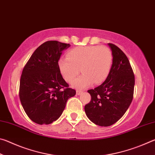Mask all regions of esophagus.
Returning <instances> with one entry per match:
<instances>
[{
  "mask_svg": "<svg viewBox=\"0 0 155 155\" xmlns=\"http://www.w3.org/2000/svg\"><path fill=\"white\" fill-rule=\"evenodd\" d=\"M83 92V91H81V90H77V95H80V94Z\"/></svg>",
  "mask_w": 155,
  "mask_h": 155,
  "instance_id": "1",
  "label": "esophagus"
}]
</instances>
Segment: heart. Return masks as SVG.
Wrapping results in <instances>:
<instances>
[{"label":"heart","mask_w":155,"mask_h":155,"mask_svg":"<svg viewBox=\"0 0 155 155\" xmlns=\"http://www.w3.org/2000/svg\"><path fill=\"white\" fill-rule=\"evenodd\" d=\"M113 64L111 50L105 46H78L68 52L67 57L58 61L60 72L68 83H72L79 71L83 73L73 83L84 88L91 83L98 84L106 79Z\"/></svg>","instance_id":"heart-1"}]
</instances>
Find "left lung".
<instances>
[{
    "instance_id": "1",
    "label": "left lung",
    "mask_w": 155,
    "mask_h": 155,
    "mask_svg": "<svg viewBox=\"0 0 155 155\" xmlns=\"http://www.w3.org/2000/svg\"><path fill=\"white\" fill-rule=\"evenodd\" d=\"M113 64L104 82L87 91L91 101L85 104L89 119L96 125L109 127L118 121L133 101L135 75L127 57L121 49L109 43Z\"/></svg>"
}]
</instances>
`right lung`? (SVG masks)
<instances>
[{
    "mask_svg": "<svg viewBox=\"0 0 155 155\" xmlns=\"http://www.w3.org/2000/svg\"><path fill=\"white\" fill-rule=\"evenodd\" d=\"M70 44L47 41L37 48L23 68L19 96L28 117L49 124L61 116L68 100L76 94L60 72L58 61Z\"/></svg>",
    "mask_w": 155,
    "mask_h": 155,
    "instance_id": "1",
    "label": "right lung"
}]
</instances>
